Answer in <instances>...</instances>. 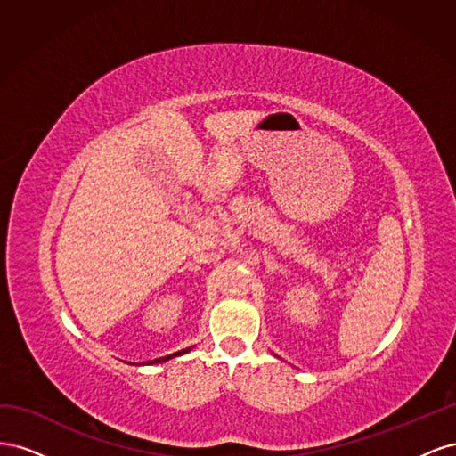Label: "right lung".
Segmentation results:
<instances>
[{"label": "right lung", "mask_w": 456, "mask_h": 456, "mask_svg": "<svg viewBox=\"0 0 456 456\" xmlns=\"http://www.w3.org/2000/svg\"><path fill=\"white\" fill-rule=\"evenodd\" d=\"M186 352H190V348H186V350H181V352H176V354H171V355H165V357H158V360H154V362H148V365H151V363H163V362H167V360H171V357H176V355H183V354H186ZM144 365V363H142Z\"/></svg>", "instance_id": "1"}]
</instances>
